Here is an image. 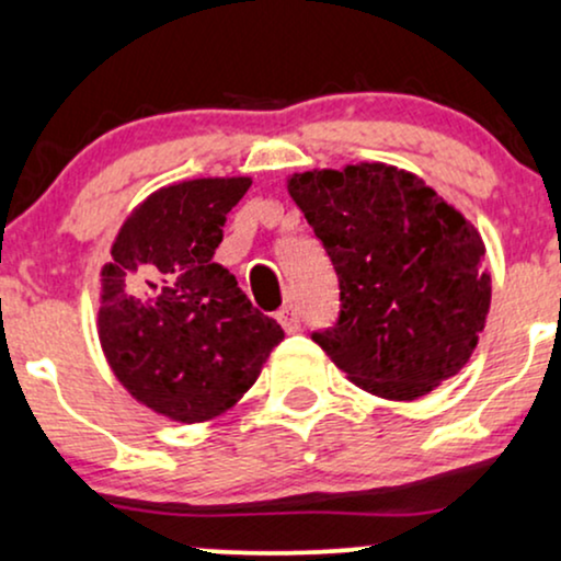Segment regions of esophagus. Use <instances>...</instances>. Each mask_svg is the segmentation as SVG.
Segmentation results:
<instances>
[{
  "label": "esophagus",
  "mask_w": 561,
  "mask_h": 561,
  "mask_svg": "<svg viewBox=\"0 0 561 561\" xmlns=\"http://www.w3.org/2000/svg\"><path fill=\"white\" fill-rule=\"evenodd\" d=\"M276 319H279L282 330L285 332H300V308L295 306V302H287V306L276 313Z\"/></svg>",
  "instance_id": "obj_1"
}]
</instances>
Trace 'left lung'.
Listing matches in <instances>:
<instances>
[{"mask_svg": "<svg viewBox=\"0 0 561 561\" xmlns=\"http://www.w3.org/2000/svg\"><path fill=\"white\" fill-rule=\"evenodd\" d=\"M287 192L324 244L340 317L311 337L353 385L414 401L459 375L491 308L480 231L388 163L293 173Z\"/></svg>", "mask_w": 561, "mask_h": 561, "instance_id": "left-lung-1", "label": "left lung"}]
</instances>
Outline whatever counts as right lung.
<instances>
[{
  "label": "right lung",
  "mask_w": 561,
  "mask_h": 561,
  "mask_svg": "<svg viewBox=\"0 0 561 561\" xmlns=\"http://www.w3.org/2000/svg\"><path fill=\"white\" fill-rule=\"evenodd\" d=\"M248 176L192 179L152 192L131 210L102 268V351L118 382L160 416L208 422L253 388L285 340L214 263L227 214Z\"/></svg>",
  "instance_id": "obj_1"
}]
</instances>
